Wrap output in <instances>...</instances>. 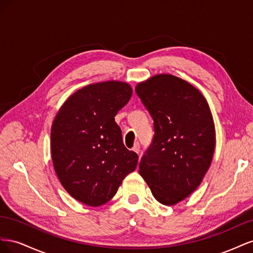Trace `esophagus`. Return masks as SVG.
<instances>
[{"mask_svg":"<svg viewBox=\"0 0 253 253\" xmlns=\"http://www.w3.org/2000/svg\"><path fill=\"white\" fill-rule=\"evenodd\" d=\"M133 151H134L135 153H137V154H139V152H140V145H139V143H138V142L134 144Z\"/></svg>","mask_w":253,"mask_h":253,"instance_id":"34e87169","label":"esophagus"}]
</instances>
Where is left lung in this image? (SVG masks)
Masks as SVG:
<instances>
[{
	"label": "left lung",
	"mask_w": 253,
	"mask_h": 253,
	"mask_svg": "<svg viewBox=\"0 0 253 253\" xmlns=\"http://www.w3.org/2000/svg\"><path fill=\"white\" fill-rule=\"evenodd\" d=\"M154 120L155 135L139 174L163 205L185 200L201 182L215 149V127L206 98L192 84L159 74L136 85Z\"/></svg>",
	"instance_id": "left-lung-1"
}]
</instances>
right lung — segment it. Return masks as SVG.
I'll return each instance as SVG.
<instances>
[{
    "instance_id": "right-lung-1",
    "label": "right lung",
    "mask_w": 253,
    "mask_h": 253,
    "mask_svg": "<svg viewBox=\"0 0 253 253\" xmlns=\"http://www.w3.org/2000/svg\"><path fill=\"white\" fill-rule=\"evenodd\" d=\"M132 93L126 82L89 84L68 97L53 119V168L67 193L84 205L98 207L111 201L136 169L138 155L125 147L115 122Z\"/></svg>"
}]
</instances>
